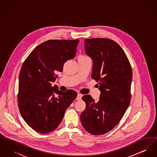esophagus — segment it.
Listing matches in <instances>:
<instances>
[{
	"label": "esophagus",
	"instance_id": "1",
	"mask_svg": "<svg viewBox=\"0 0 157 157\" xmlns=\"http://www.w3.org/2000/svg\"><path fill=\"white\" fill-rule=\"evenodd\" d=\"M82 94H78V95H77V97H76V99L77 100H81L82 99Z\"/></svg>",
	"mask_w": 157,
	"mask_h": 157
}]
</instances>
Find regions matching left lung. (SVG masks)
<instances>
[{
	"label": "left lung",
	"instance_id": "obj_1",
	"mask_svg": "<svg viewBox=\"0 0 157 157\" xmlns=\"http://www.w3.org/2000/svg\"><path fill=\"white\" fill-rule=\"evenodd\" d=\"M86 54L92 60V78L101 91L95 102L89 95L82 100L86 108L80 118L82 126L91 134H104L122 119L131 101L132 72L127 55L117 43L105 38L85 40Z\"/></svg>",
	"mask_w": 157,
	"mask_h": 157
}]
</instances>
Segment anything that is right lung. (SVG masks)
<instances>
[{
    "label": "right lung",
    "instance_id": "add662e5",
    "mask_svg": "<svg viewBox=\"0 0 157 157\" xmlns=\"http://www.w3.org/2000/svg\"><path fill=\"white\" fill-rule=\"evenodd\" d=\"M79 40H50L38 45L25 60L19 77L18 106L26 124L47 134L55 129L77 97L73 90L62 92L52 86L55 74L72 59ZM57 94L56 97L55 94Z\"/></svg>",
    "mask_w": 157,
    "mask_h": 157
}]
</instances>
